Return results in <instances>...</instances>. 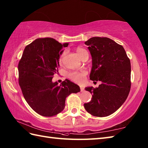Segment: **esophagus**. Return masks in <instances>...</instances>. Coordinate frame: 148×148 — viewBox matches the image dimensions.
Instances as JSON below:
<instances>
[{
  "label": "esophagus",
  "instance_id": "obj_1",
  "mask_svg": "<svg viewBox=\"0 0 148 148\" xmlns=\"http://www.w3.org/2000/svg\"><path fill=\"white\" fill-rule=\"evenodd\" d=\"M80 89H81V92H84V87L81 86Z\"/></svg>",
  "mask_w": 148,
  "mask_h": 148
}]
</instances>
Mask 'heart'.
I'll return each mask as SVG.
<instances>
[{
  "mask_svg": "<svg viewBox=\"0 0 148 148\" xmlns=\"http://www.w3.org/2000/svg\"><path fill=\"white\" fill-rule=\"evenodd\" d=\"M76 51L78 56H79L81 58H83V56L87 54L88 52L86 51V49H84L83 48H78L76 49ZM65 54V52H64L61 55L59 59V63L60 64H62V61H63V58H64V56ZM86 75V72L85 71H82V72H71V73L69 74V77L71 80L74 81L75 83L81 84L83 83V81L84 80V77H85Z\"/></svg>",
  "mask_w": 148,
  "mask_h": 148,
  "instance_id": "heart-1",
  "label": "heart"
}]
</instances>
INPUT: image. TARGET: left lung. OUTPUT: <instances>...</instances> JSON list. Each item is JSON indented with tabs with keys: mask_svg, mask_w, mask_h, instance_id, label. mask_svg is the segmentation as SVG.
Returning <instances> with one entry per match:
<instances>
[{
	"mask_svg": "<svg viewBox=\"0 0 148 148\" xmlns=\"http://www.w3.org/2000/svg\"><path fill=\"white\" fill-rule=\"evenodd\" d=\"M84 44L92 58L90 79L102 83L96 88H85L92 99L84 107L94 116L105 117L117 111L127 99L131 86L130 61L123 47L108 37H93Z\"/></svg>",
	"mask_w": 148,
	"mask_h": 148,
	"instance_id": "obj_1",
	"label": "left lung"
}]
</instances>
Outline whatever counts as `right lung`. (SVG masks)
Masks as SVG:
<instances>
[{
	"instance_id": "add662e5",
	"label": "right lung",
	"mask_w": 148,
	"mask_h": 148,
	"mask_svg": "<svg viewBox=\"0 0 148 148\" xmlns=\"http://www.w3.org/2000/svg\"><path fill=\"white\" fill-rule=\"evenodd\" d=\"M69 43L53 38H39L25 48L18 64L19 84L28 104L37 114L50 117L65 108L66 97L80 92L77 84L66 79L60 85L53 83L59 58Z\"/></svg>"
}]
</instances>
